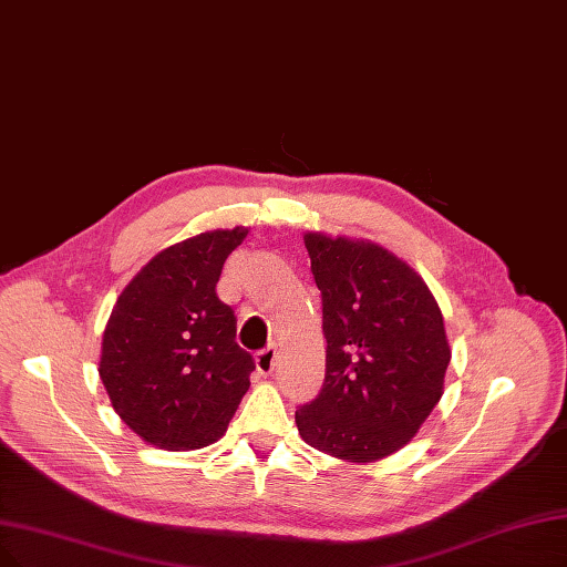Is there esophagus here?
Here are the masks:
<instances>
[{"mask_svg":"<svg viewBox=\"0 0 567 567\" xmlns=\"http://www.w3.org/2000/svg\"><path fill=\"white\" fill-rule=\"evenodd\" d=\"M275 365H277V347H267L265 351H260L256 355V370H258V374L269 377L271 372H275Z\"/></svg>","mask_w":567,"mask_h":567,"instance_id":"esophagus-1","label":"esophagus"}]
</instances>
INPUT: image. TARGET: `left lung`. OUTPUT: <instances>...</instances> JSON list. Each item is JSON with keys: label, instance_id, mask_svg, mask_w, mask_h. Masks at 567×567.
Returning a JSON list of instances; mask_svg holds the SVG:
<instances>
[{"label": "left lung", "instance_id": "1", "mask_svg": "<svg viewBox=\"0 0 567 567\" xmlns=\"http://www.w3.org/2000/svg\"><path fill=\"white\" fill-rule=\"evenodd\" d=\"M321 290L326 383L300 406L302 440L365 465L410 444L444 393L451 347L419 271L370 239L305 233Z\"/></svg>", "mask_w": 567, "mask_h": 567}]
</instances>
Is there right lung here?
<instances>
[{"label": "right lung", "mask_w": 567, "mask_h": 567, "mask_svg": "<svg viewBox=\"0 0 567 567\" xmlns=\"http://www.w3.org/2000/svg\"><path fill=\"white\" fill-rule=\"evenodd\" d=\"M248 228L207 230L155 254L123 288L102 334L100 379L144 442L190 451L218 442L251 386L235 311L216 296Z\"/></svg>", "instance_id": "add662e5"}]
</instances>
